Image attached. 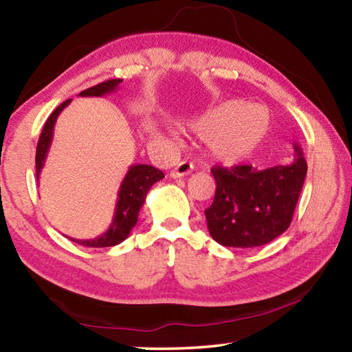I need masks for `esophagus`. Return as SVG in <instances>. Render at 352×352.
<instances>
[{"label":"esophagus","mask_w":352,"mask_h":352,"mask_svg":"<svg viewBox=\"0 0 352 352\" xmlns=\"http://www.w3.org/2000/svg\"><path fill=\"white\" fill-rule=\"evenodd\" d=\"M190 170H192V164L188 163V162H182V163L177 164V168H174V169L170 170L169 175H170L172 178L184 177V175H188Z\"/></svg>","instance_id":"1"}]
</instances>
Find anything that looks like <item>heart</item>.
Here are the masks:
<instances>
[{"label": "heart", "mask_w": 352, "mask_h": 352, "mask_svg": "<svg viewBox=\"0 0 352 352\" xmlns=\"http://www.w3.org/2000/svg\"><path fill=\"white\" fill-rule=\"evenodd\" d=\"M190 127L204 138L211 158L234 166L264 144L272 130V115L265 105L230 99L194 119Z\"/></svg>", "instance_id": "b5f03b06"}]
</instances>
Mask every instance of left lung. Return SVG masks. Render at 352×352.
I'll return each instance as SVG.
<instances>
[{
  "label": "left lung",
  "instance_id": "obj_1",
  "mask_svg": "<svg viewBox=\"0 0 352 352\" xmlns=\"http://www.w3.org/2000/svg\"><path fill=\"white\" fill-rule=\"evenodd\" d=\"M294 148V162L285 166H214L216 195L205 210L214 241L223 247L253 248L272 242L289 228L307 174L301 147L295 142Z\"/></svg>",
  "mask_w": 352,
  "mask_h": 352
}]
</instances>
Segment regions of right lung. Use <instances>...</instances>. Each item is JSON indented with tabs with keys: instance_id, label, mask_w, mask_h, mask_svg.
Masks as SVG:
<instances>
[{
	"instance_id": "add662e5",
	"label": "right lung",
	"mask_w": 352,
	"mask_h": 352,
	"mask_svg": "<svg viewBox=\"0 0 352 352\" xmlns=\"http://www.w3.org/2000/svg\"><path fill=\"white\" fill-rule=\"evenodd\" d=\"M122 79H111L105 80L102 83H98L96 87L87 88L79 93V96L87 98V96H105V94H110L116 91V88ZM71 102V99L65 100L57 109L51 113V116L47 118L43 130H41L38 144H37V153H35V170H37V182L40 177V172L43 169V164L46 162V155L50 152L51 141H52V133H54V126L58 115H60L62 110ZM164 178V174L162 170L148 164H133L130 166L126 177L121 183V188L118 190V200H116V208H115V216H113L110 228L105 231L104 234L99 237H94V239H69L73 242L80 243V245L85 247H94V248H102V247H113L126 241L130 231L133 230V226L138 222V214L140 210L144 205L147 192L151 190L155 183Z\"/></svg>"
}]
</instances>
